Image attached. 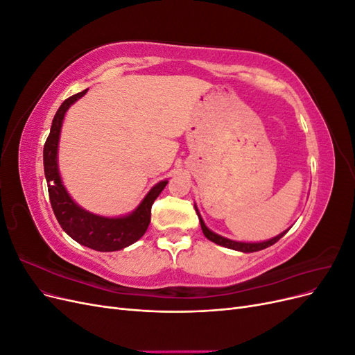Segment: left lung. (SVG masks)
Wrapping results in <instances>:
<instances>
[{
  "label": "left lung",
  "mask_w": 355,
  "mask_h": 355,
  "mask_svg": "<svg viewBox=\"0 0 355 355\" xmlns=\"http://www.w3.org/2000/svg\"><path fill=\"white\" fill-rule=\"evenodd\" d=\"M196 211H197V214H198V219H200L201 230H202V234L206 235V239H209L210 241L216 243V244H219V245L228 247V249L237 250V252H243V253H252V252H259V250H263V249H266V247H270V245L275 244V243H277L278 240H280V239L283 237V235H284V234L288 231V230H286V231H283L282 234H278L277 237H274V239H270V240H265V241H259V243H244V241H234V240L225 239V237H222V235H219V234H216V232L210 231V230L206 227V223H204V220H202V218H201V214H200V211H198L197 206H196Z\"/></svg>",
  "instance_id": "1"
}]
</instances>
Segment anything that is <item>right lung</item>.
<instances>
[{
  "label": "right lung",
  "mask_w": 355,
  "mask_h": 355,
  "mask_svg": "<svg viewBox=\"0 0 355 355\" xmlns=\"http://www.w3.org/2000/svg\"><path fill=\"white\" fill-rule=\"evenodd\" d=\"M87 93L84 90L68 98L60 105L55 118H53L50 135L44 145V175L49 187V197L51 209L65 231L72 240L98 252H115L136 243L146 232L151 222L153 202L161 194L168 180H161L149 189L141 204L125 216L106 218L83 209L72 200L67 188L63 187L58 164V148L62 123L67 111L78 99Z\"/></svg>",
  "instance_id": "obj_1"
}]
</instances>
